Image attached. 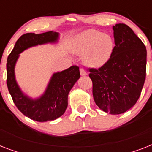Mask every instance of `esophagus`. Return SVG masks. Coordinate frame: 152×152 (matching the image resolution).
Returning a JSON list of instances; mask_svg holds the SVG:
<instances>
[{"label": "esophagus", "mask_w": 152, "mask_h": 152, "mask_svg": "<svg viewBox=\"0 0 152 152\" xmlns=\"http://www.w3.org/2000/svg\"><path fill=\"white\" fill-rule=\"evenodd\" d=\"M80 75L81 76H87L88 73H87V72L84 70L83 69H80Z\"/></svg>", "instance_id": "34e87169"}]
</instances>
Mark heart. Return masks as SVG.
<instances>
[{"label": "heart", "mask_w": 152, "mask_h": 152, "mask_svg": "<svg viewBox=\"0 0 152 152\" xmlns=\"http://www.w3.org/2000/svg\"><path fill=\"white\" fill-rule=\"evenodd\" d=\"M70 48L76 54H83L82 60L85 65L98 69L106 64L112 57L114 42L109 34L89 29L75 35Z\"/></svg>", "instance_id": "1"}]
</instances>
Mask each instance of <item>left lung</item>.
<instances>
[{"label": "left lung", "instance_id": "1", "mask_svg": "<svg viewBox=\"0 0 152 152\" xmlns=\"http://www.w3.org/2000/svg\"><path fill=\"white\" fill-rule=\"evenodd\" d=\"M114 50L109 61L99 69H89L95 103L102 110L120 114L139 99L146 76L147 50L129 26H113Z\"/></svg>", "mask_w": 152, "mask_h": 152}]
</instances>
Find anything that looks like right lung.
<instances>
[{
	"mask_svg": "<svg viewBox=\"0 0 152 152\" xmlns=\"http://www.w3.org/2000/svg\"><path fill=\"white\" fill-rule=\"evenodd\" d=\"M59 33L47 31L42 34L27 33L15 42L7 60V86L18 110L32 120L45 122L60 118L68 106V96L74 84L80 77V69L72 65L61 72H54L49 81L44 93L33 99L25 94L15 80V67L20 53L33 46L57 43Z\"/></svg>",
	"mask_w": 152,
	"mask_h": 152,
	"instance_id": "1",
	"label": "right lung"
}]
</instances>
